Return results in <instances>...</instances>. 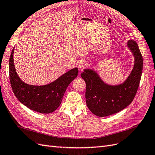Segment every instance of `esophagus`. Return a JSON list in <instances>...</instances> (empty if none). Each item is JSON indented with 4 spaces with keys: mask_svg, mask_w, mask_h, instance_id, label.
<instances>
[{
    "mask_svg": "<svg viewBox=\"0 0 155 155\" xmlns=\"http://www.w3.org/2000/svg\"><path fill=\"white\" fill-rule=\"evenodd\" d=\"M77 67L79 70H81L86 67V63L84 61H79L77 63Z\"/></svg>",
    "mask_w": 155,
    "mask_h": 155,
    "instance_id": "obj_1",
    "label": "esophagus"
}]
</instances>
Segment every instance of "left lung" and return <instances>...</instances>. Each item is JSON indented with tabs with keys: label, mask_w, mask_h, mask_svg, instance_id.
Wrapping results in <instances>:
<instances>
[{
	"label": "left lung",
	"mask_w": 155,
	"mask_h": 155,
	"mask_svg": "<svg viewBox=\"0 0 155 155\" xmlns=\"http://www.w3.org/2000/svg\"><path fill=\"white\" fill-rule=\"evenodd\" d=\"M127 46L134 56V63L132 71L123 83L108 84L92 68L84 69L81 74L86 83L87 105L96 116L104 117L122 110L130 104L137 94L142 73L143 58L135 41L129 40Z\"/></svg>",
	"instance_id": "8db88e82"
}]
</instances>
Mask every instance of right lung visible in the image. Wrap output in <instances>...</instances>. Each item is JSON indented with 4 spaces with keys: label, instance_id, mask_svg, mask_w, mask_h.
Returning <instances> with one entry per match:
<instances>
[{
    "label": "right lung",
    "instance_id": "right-lung-1",
    "mask_svg": "<svg viewBox=\"0 0 155 155\" xmlns=\"http://www.w3.org/2000/svg\"><path fill=\"white\" fill-rule=\"evenodd\" d=\"M14 47L9 61L10 79L14 94L28 109L42 114L51 113L62 101L67 88L78 76V68H74L53 82L45 85H31L18 77L14 64Z\"/></svg>",
    "mask_w": 155,
    "mask_h": 155
}]
</instances>
